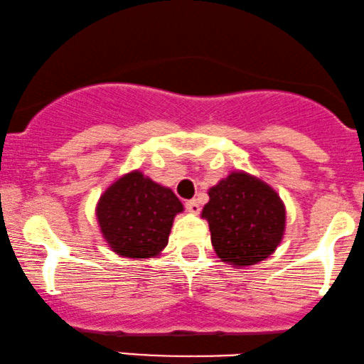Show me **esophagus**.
Returning a JSON list of instances; mask_svg holds the SVG:
<instances>
[{"label": "esophagus", "mask_w": 364, "mask_h": 364, "mask_svg": "<svg viewBox=\"0 0 364 364\" xmlns=\"http://www.w3.org/2000/svg\"><path fill=\"white\" fill-rule=\"evenodd\" d=\"M186 209L189 213H192V215H199V211H200V206H199V203L196 199H192V200H187L186 203Z\"/></svg>", "instance_id": "34e87169"}]
</instances>
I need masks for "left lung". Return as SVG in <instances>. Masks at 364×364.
Segmentation results:
<instances>
[{
  "label": "left lung",
  "instance_id": "8db88e82",
  "mask_svg": "<svg viewBox=\"0 0 364 364\" xmlns=\"http://www.w3.org/2000/svg\"><path fill=\"white\" fill-rule=\"evenodd\" d=\"M203 209L216 255L233 267L254 266L277 249L286 209L277 192L260 178L232 172L209 189Z\"/></svg>",
  "mask_w": 364,
  "mask_h": 364
}]
</instances>
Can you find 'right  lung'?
Segmentation results:
<instances>
[{"instance_id": "obj_1", "label": "right lung", "mask_w": 364, "mask_h": 364, "mask_svg": "<svg viewBox=\"0 0 364 364\" xmlns=\"http://www.w3.org/2000/svg\"><path fill=\"white\" fill-rule=\"evenodd\" d=\"M182 211V203L172 189L134 170L122 175L102 194L97 220L115 254L149 259L165 249L173 218Z\"/></svg>"}]
</instances>
